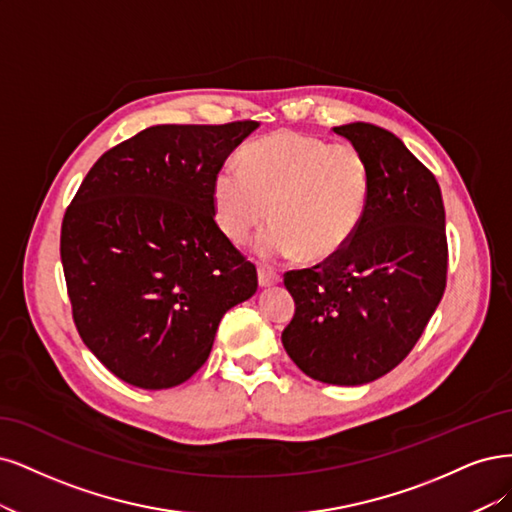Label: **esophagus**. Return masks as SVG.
Listing matches in <instances>:
<instances>
[{
  "instance_id": "esophagus-1",
  "label": "esophagus",
  "mask_w": 512,
  "mask_h": 512,
  "mask_svg": "<svg viewBox=\"0 0 512 512\" xmlns=\"http://www.w3.org/2000/svg\"><path fill=\"white\" fill-rule=\"evenodd\" d=\"M257 278H259L261 287H272V285L280 283V276L274 270H266V268L257 270Z\"/></svg>"
}]
</instances>
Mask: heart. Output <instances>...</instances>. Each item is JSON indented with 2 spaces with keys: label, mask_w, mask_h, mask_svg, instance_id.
I'll return each instance as SVG.
<instances>
[{
  "label": "heart",
  "mask_w": 512,
  "mask_h": 512,
  "mask_svg": "<svg viewBox=\"0 0 512 512\" xmlns=\"http://www.w3.org/2000/svg\"><path fill=\"white\" fill-rule=\"evenodd\" d=\"M372 174L353 142H325L298 131H278L249 144L240 168L223 166L212 180L221 232L242 244L266 219L255 240L263 261L338 255L364 221Z\"/></svg>",
  "instance_id": "1"
}]
</instances>
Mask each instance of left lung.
Listing matches in <instances>:
<instances>
[{
	"mask_svg": "<svg viewBox=\"0 0 512 512\" xmlns=\"http://www.w3.org/2000/svg\"><path fill=\"white\" fill-rule=\"evenodd\" d=\"M366 155L372 189L344 249L285 274L295 315L283 346L306 376L366 385L412 351L447 287V232L434 174L391 131L372 123L334 127Z\"/></svg>",
	"mask_w": 512,
	"mask_h": 512,
	"instance_id": "8db88e82",
	"label": "left lung"
}]
</instances>
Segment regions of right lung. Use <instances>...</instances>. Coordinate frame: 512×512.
<instances>
[{
	"instance_id": "1",
	"label": "right lung",
	"mask_w": 512,
	"mask_h": 512,
	"mask_svg": "<svg viewBox=\"0 0 512 512\" xmlns=\"http://www.w3.org/2000/svg\"><path fill=\"white\" fill-rule=\"evenodd\" d=\"M257 121L155 125L106 151L61 223L72 317L121 381L170 389L200 370L257 270L214 221L212 180Z\"/></svg>"
}]
</instances>
